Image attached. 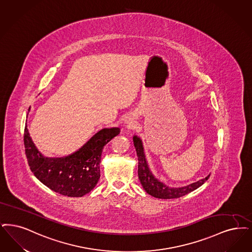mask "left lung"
Wrapping results in <instances>:
<instances>
[{
  "label": "left lung",
  "mask_w": 252,
  "mask_h": 252,
  "mask_svg": "<svg viewBox=\"0 0 252 252\" xmlns=\"http://www.w3.org/2000/svg\"><path fill=\"white\" fill-rule=\"evenodd\" d=\"M134 146L136 148L137 156H138V175L139 179L141 181V186L144 189V190L150 194L153 197L158 198V199H176L180 198L182 196L193 191L200 188L204 182L207 181L210 175L206 176L204 179H201L200 181L193 183L191 185H189L187 187L183 188H169L166 185H164L161 182L158 181L155 178V176L152 174L151 171L148 168L147 162L145 159V156L143 153V147L141 139L137 136L133 137Z\"/></svg>",
  "instance_id": "8db88e82"
}]
</instances>
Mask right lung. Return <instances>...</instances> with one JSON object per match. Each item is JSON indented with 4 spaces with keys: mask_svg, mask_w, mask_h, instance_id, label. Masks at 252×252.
<instances>
[{
    "mask_svg": "<svg viewBox=\"0 0 252 252\" xmlns=\"http://www.w3.org/2000/svg\"><path fill=\"white\" fill-rule=\"evenodd\" d=\"M119 132L118 127L103 128L69 156L45 158L32 141L26 126L23 141L31 171L51 190L67 197H82L96 186L103 147Z\"/></svg>",
    "mask_w": 252,
    "mask_h": 252,
    "instance_id": "right-lung-1",
    "label": "right lung"
}]
</instances>
